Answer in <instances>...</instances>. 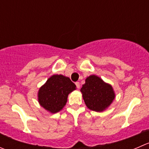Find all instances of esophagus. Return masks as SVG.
Returning a JSON list of instances; mask_svg holds the SVG:
<instances>
[{"label": "esophagus", "mask_w": 149, "mask_h": 149, "mask_svg": "<svg viewBox=\"0 0 149 149\" xmlns=\"http://www.w3.org/2000/svg\"><path fill=\"white\" fill-rule=\"evenodd\" d=\"M76 87H77L78 89L80 88V83H79V82H76Z\"/></svg>", "instance_id": "1"}]
</instances>
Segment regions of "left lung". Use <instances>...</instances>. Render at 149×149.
Returning <instances> with one entry per match:
<instances>
[{"label": "left lung", "instance_id": "1", "mask_svg": "<svg viewBox=\"0 0 149 149\" xmlns=\"http://www.w3.org/2000/svg\"><path fill=\"white\" fill-rule=\"evenodd\" d=\"M80 91L86 107L96 112L106 110L116 97L112 86L96 75L88 76Z\"/></svg>", "mask_w": 149, "mask_h": 149}]
</instances>
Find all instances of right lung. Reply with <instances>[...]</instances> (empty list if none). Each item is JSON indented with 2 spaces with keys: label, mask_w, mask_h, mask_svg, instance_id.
Returning <instances> with one entry per match:
<instances>
[{
  "label": "right lung",
  "mask_w": 149,
  "mask_h": 149,
  "mask_svg": "<svg viewBox=\"0 0 149 149\" xmlns=\"http://www.w3.org/2000/svg\"><path fill=\"white\" fill-rule=\"evenodd\" d=\"M76 89V86L67 76L52 75L39 88L38 101L40 105L51 113L61 111L68 101L70 92Z\"/></svg>",
  "instance_id": "obj_1"
}]
</instances>
